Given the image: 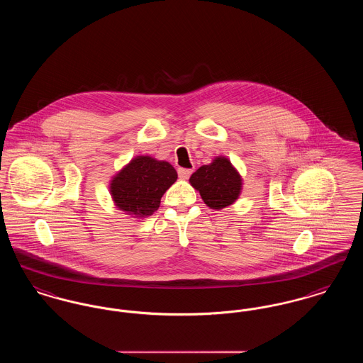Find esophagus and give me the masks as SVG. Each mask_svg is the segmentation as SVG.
<instances>
[{"label": "esophagus", "instance_id": "esophagus-1", "mask_svg": "<svg viewBox=\"0 0 363 363\" xmlns=\"http://www.w3.org/2000/svg\"><path fill=\"white\" fill-rule=\"evenodd\" d=\"M191 173H193V170H190V169H178V175L181 179H188Z\"/></svg>", "mask_w": 363, "mask_h": 363}]
</instances>
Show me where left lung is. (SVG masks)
<instances>
[{"mask_svg":"<svg viewBox=\"0 0 363 363\" xmlns=\"http://www.w3.org/2000/svg\"><path fill=\"white\" fill-rule=\"evenodd\" d=\"M189 182L212 209L231 206L241 194V175L225 156H218L211 164L201 166L191 174Z\"/></svg>","mask_w":363,"mask_h":363,"instance_id":"1","label":"left lung"}]
</instances>
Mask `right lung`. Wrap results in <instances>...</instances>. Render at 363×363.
I'll list each match as a JSON object with an SVG mask.
<instances>
[{"mask_svg":"<svg viewBox=\"0 0 363 363\" xmlns=\"http://www.w3.org/2000/svg\"><path fill=\"white\" fill-rule=\"evenodd\" d=\"M177 178L169 162L138 156L114 175L110 193L117 208L135 218H145L157 211L162 196Z\"/></svg>","mask_w":363,"mask_h":363,"instance_id":"add662e5","label":"right lung"}]
</instances>
